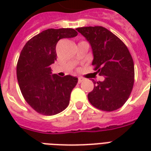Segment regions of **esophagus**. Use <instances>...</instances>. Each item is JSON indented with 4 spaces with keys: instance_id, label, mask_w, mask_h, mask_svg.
<instances>
[{
    "instance_id": "1",
    "label": "esophagus",
    "mask_w": 151,
    "mask_h": 151,
    "mask_svg": "<svg viewBox=\"0 0 151 151\" xmlns=\"http://www.w3.org/2000/svg\"><path fill=\"white\" fill-rule=\"evenodd\" d=\"M83 81H84V78H81V77H79L78 81V83H81V82H83Z\"/></svg>"
}]
</instances>
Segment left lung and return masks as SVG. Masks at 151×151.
Here are the masks:
<instances>
[{"label":"left lung","mask_w":151,"mask_h":151,"mask_svg":"<svg viewBox=\"0 0 151 151\" xmlns=\"http://www.w3.org/2000/svg\"><path fill=\"white\" fill-rule=\"evenodd\" d=\"M87 40L94 60V70L105 77L95 82L88 99L95 108L112 111L121 108L129 97L134 83V64L126 45L103 27H86L76 29Z\"/></svg>","instance_id":"left-lung-1"}]
</instances>
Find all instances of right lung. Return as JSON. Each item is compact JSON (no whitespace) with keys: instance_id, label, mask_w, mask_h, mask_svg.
I'll return each instance as SVG.
<instances>
[{"instance_id":"add662e5","label":"right lung","mask_w":151,"mask_h":151,"mask_svg":"<svg viewBox=\"0 0 151 151\" xmlns=\"http://www.w3.org/2000/svg\"><path fill=\"white\" fill-rule=\"evenodd\" d=\"M77 35L72 28L47 29L28 40L22 50L17 64L18 85L25 100L38 113L53 116L69 105L78 78L52 75L51 65L56 60L57 42Z\"/></svg>"}]
</instances>
